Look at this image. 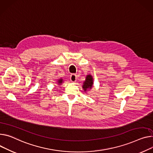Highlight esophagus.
Returning a JSON list of instances; mask_svg holds the SVG:
<instances>
[{
  "label": "esophagus",
  "mask_w": 153,
  "mask_h": 153,
  "mask_svg": "<svg viewBox=\"0 0 153 153\" xmlns=\"http://www.w3.org/2000/svg\"><path fill=\"white\" fill-rule=\"evenodd\" d=\"M70 80H71L72 82H75L76 80V75L74 74H72L70 75Z\"/></svg>",
  "instance_id": "esophagus-1"
}]
</instances>
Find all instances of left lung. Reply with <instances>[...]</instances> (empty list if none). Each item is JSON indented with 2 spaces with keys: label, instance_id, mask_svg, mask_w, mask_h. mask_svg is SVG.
Segmentation results:
<instances>
[{
  "label": "left lung",
  "instance_id": "8db88e82",
  "mask_svg": "<svg viewBox=\"0 0 153 153\" xmlns=\"http://www.w3.org/2000/svg\"><path fill=\"white\" fill-rule=\"evenodd\" d=\"M92 85H93V79H92V76L91 75H87L86 81L84 82L83 88L86 91L87 89H91L92 87Z\"/></svg>",
  "mask_w": 153,
  "mask_h": 153
}]
</instances>
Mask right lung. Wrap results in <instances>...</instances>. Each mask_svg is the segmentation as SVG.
Returning <instances> with one entry per match:
<instances>
[{
  "label": "right lung",
  "instance_id": "obj_1",
  "mask_svg": "<svg viewBox=\"0 0 153 153\" xmlns=\"http://www.w3.org/2000/svg\"><path fill=\"white\" fill-rule=\"evenodd\" d=\"M62 79H59V80H58V83H59V84H61V83H62Z\"/></svg>",
  "mask_w": 153,
  "mask_h": 153
}]
</instances>
